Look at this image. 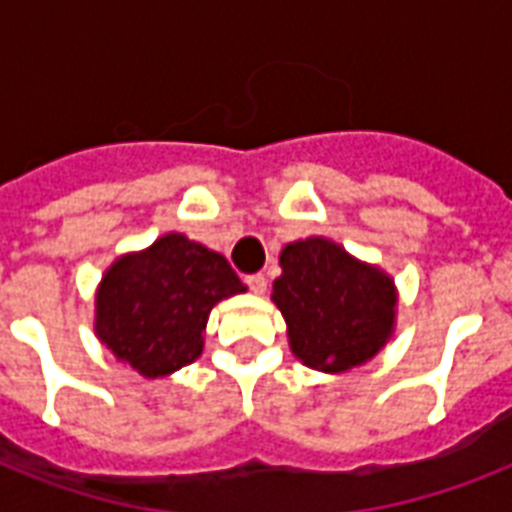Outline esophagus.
Here are the masks:
<instances>
[{"label": "esophagus", "instance_id": "34e87169", "mask_svg": "<svg viewBox=\"0 0 512 512\" xmlns=\"http://www.w3.org/2000/svg\"><path fill=\"white\" fill-rule=\"evenodd\" d=\"M244 284H247V287L252 289L255 295H265V287H268V281H265L263 273H252V276H247V279H244Z\"/></svg>", "mask_w": 512, "mask_h": 512}]
</instances>
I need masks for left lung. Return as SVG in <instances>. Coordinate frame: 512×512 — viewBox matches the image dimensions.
Masks as SVG:
<instances>
[{
	"label": "left lung",
	"mask_w": 512,
	"mask_h": 512,
	"mask_svg": "<svg viewBox=\"0 0 512 512\" xmlns=\"http://www.w3.org/2000/svg\"><path fill=\"white\" fill-rule=\"evenodd\" d=\"M279 263L271 300L305 366L337 374L380 353L396 327L398 295L388 273L324 236L292 241Z\"/></svg>",
	"instance_id": "8db88e82"
}]
</instances>
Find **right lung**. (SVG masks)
Segmentation results:
<instances>
[{
    "label": "right lung",
    "mask_w": 512,
    "mask_h": 512,
    "mask_svg": "<svg viewBox=\"0 0 512 512\" xmlns=\"http://www.w3.org/2000/svg\"><path fill=\"white\" fill-rule=\"evenodd\" d=\"M244 289L220 252L183 233H164L103 273L95 335L148 380L167 377L201 356L209 311Z\"/></svg>",
    "instance_id": "right-lung-1"
}]
</instances>
